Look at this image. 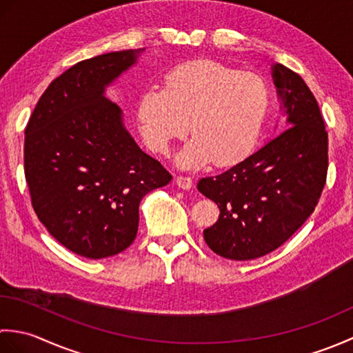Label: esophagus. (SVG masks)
<instances>
[{
  "mask_svg": "<svg viewBox=\"0 0 353 353\" xmlns=\"http://www.w3.org/2000/svg\"><path fill=\"white\" fill-rule=\"evenodd\" d=\"M176 185L182 190H191L192 188V179L186 176H177L176 177Z\"/></svg>",
  "mask_w": 353,
  "mask_h": 353,
  "instance_id": "esophagus-1",
  "label": "esophagus"
}]
</instances>
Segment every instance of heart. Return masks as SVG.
Wrapping results in <instances>:
<instances>
[{"instance_id": "obj_1", "label": "heart", "mask_w": 353, "mask_h": 353, "mask_svg": "<svg viewBox=\"0 0 353 353\" xmlns=\"http://www.w3.org/2000/svg\"><path fill=\"white\" fill-rule=\"evenodd\" d=\"M270 108L264 79L200 59L179 65L150 89L138 104V121L147 145L168 154L188 123L192 139L177 154L181 168L197 170L214 162L230 167L256 147Z\"/></svg>"}]
</instances>
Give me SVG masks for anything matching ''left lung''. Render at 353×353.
I'll list each match as a JSON object with an SVG mask.
<instances>
[{"label":"left lung","instance_id":"1","mask_svg":"<svg viewBox=\"0 0 353 353\" xmlns=\"http://www.w3.org/2000/svg\"><path fill=\"white\" fill-rule=\"evenodd\" d=\"M272 76L283 132L235 167L197 183L220 209L219 221L203 230L205 241L228 259L276 250L314 212L326 183L327 132L316 97L281 63L272 66Z\"/></svg>","mask_w":353,"mask_h":353}]
</instances>
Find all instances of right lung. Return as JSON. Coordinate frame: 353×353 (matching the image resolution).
Segmentation results:
<instances>
[{"instance_id":"add662e5","label":"right lung","mask_w":353,"mask_h":353,"mask_svg":"<svg viewBox=\"0 0 353 353\" xmlns=\"http://www.w3.org/2000/svg\"><path fill=\"white\" fill-rule=\"evenodd\" d=\"M144 51L106 52L52 80L26 127L24 171L37 219L89 259L121 253L137 238L139 203L171 174L142 152L106 88Z\"/></svg>"}]
</instances>
